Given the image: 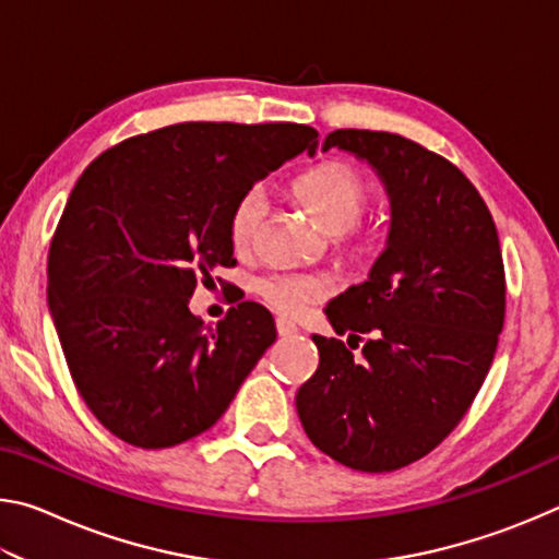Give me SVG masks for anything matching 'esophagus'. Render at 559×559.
I'll return each instance as SVG.
<instances>
[{
	"instance_id": "34e87169",
	"label": "esophagus",
	"mask_w": 559,
	"mask_h": 559,
	"mask_svg": "<svg viewBox=\"0 0 559 559\" xmlns=\"http://www.w3.org/2000/svg\"><path fill=\"white\" fill-rule=\"evenodd\" d=\"M276 330H278L281 337H288V335H296L298 333V328L293 325L290 320H286V318H278L276 320Z\"/></svg>"
}]
</instances>
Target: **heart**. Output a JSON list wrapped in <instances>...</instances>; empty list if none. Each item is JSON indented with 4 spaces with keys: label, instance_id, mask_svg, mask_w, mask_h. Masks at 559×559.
I'll return each mask as SVG.
<instances>
[{
    "label": "heart",
    "instance_id": "heart-1",
    "mask_svg": "<svg viewBox=\"0 0 559 559\" xmlns=\"http://www.w3.org/2000/svg\"><path fill=\"white\" fill-rule=\"evenodd\" d=\"M302 206L333 234V249L343 261L357 263L372 251L374 229L362 219L374 200V185L362 169L328 159L293 182ZM263 214V197L249 189L236 200L229 216V239L236 251H246L257 239ZM257 293L281 316H302L330 293V281L318 273H269L257 281Z\"/></svg>",
    "mask_w": 559,
    "mask_h": 559
}]
</instances>
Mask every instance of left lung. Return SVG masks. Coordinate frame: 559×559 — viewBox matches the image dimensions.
Segmentation results:
<instances>
[{"label": "left lung", "instance_id": "left-lung-1", "mask_svg": "<svg viewBox=\"0 0 559 559\" xmlns=\"http://www.w3.org/2000/svg\"><path fill=\"white\" fill-rule=\"evenodd\" d=\"M330 147L380 173L392 229L370 278L325 308L337 335H370L362 357L313 335L320 362L296 409L330 459L396 471L437 449L476 400L506 320L503 257L484 197L447 157L382 130H335Z\"/></svg>", "mask_w": 559, "mask_h": 559}]
</instances>
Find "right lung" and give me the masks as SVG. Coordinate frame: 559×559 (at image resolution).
Wrapping results in <instances>:
<instances>
[{
    "label": "right lung",
    "instance_id": "obj_1",
    "mask_svg": "<svg viewBox=\"0 0 559 559\" xmlns=\"http://www.w3.org/2000/svg\"><path fill=\"white\" fill-rule=\"evenodd\" d=\"M316 147L298 122H177L83 169L51 239L49 306L75 390L118 439L167 449L214 427L273 345L259 302L216 325L187 306L214 269L236 266V200Z\"/></svg>",
    "mask_w": 559,
    "mask_h": 559
}]
</instances>
